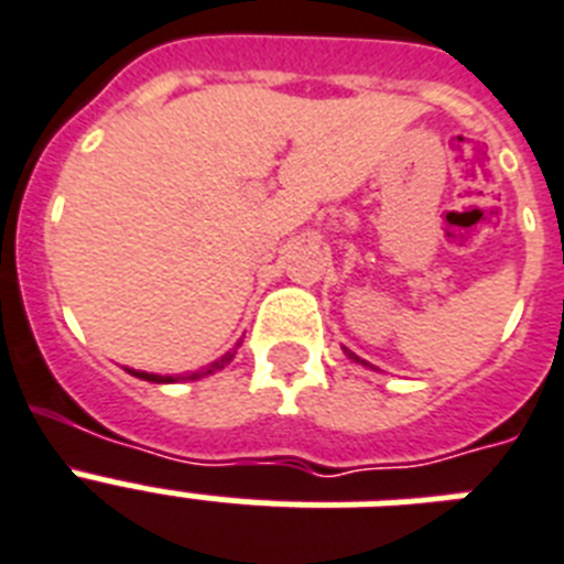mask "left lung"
I'll return each instance as SVG.
<instances>
[{
    "label": "left lung",
    "mask_w": 564,
    "mask_h": 564,
    "mask_svg": "<svg viewBox=\"0 0 564 564\" xmlns=\"http://www.w3.org/2000/svg\"><path fill=\"white\" fill-rule=\"evenodd\" d=\"M347 356H350V359H354V361H359V365H365V368H373V365H370V361L359 359V356H356V354H347Z\"/></svg>",
    "instance_id": "left-lung-1"
}]
</instances>
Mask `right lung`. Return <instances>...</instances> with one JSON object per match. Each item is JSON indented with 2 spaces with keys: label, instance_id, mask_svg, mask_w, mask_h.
<instances>
[{
  "label": "right lung",
  "instance_id": "1",
  "mask_svg": "<svg viewBox=\"0 0 564 564\" xmlns=\"http://www.w3.org/2000/svg\"><path fill=\"white\" fill-rule=\"evenodd\" d=\"M237 345H240V341H237ZM235 354H237V347H235V350H228V354L219 356V359H214L210 365H205V368L194 370V373H178V377H162V373H148V370H132V368H127V373L144 379V382H155V386H171V382H191V379L208 377V373H214V370H223L228 361L235 359Z\"/></svg>",
  "mask_w": 564,
  "mask_h": 564
}]
</instances>
